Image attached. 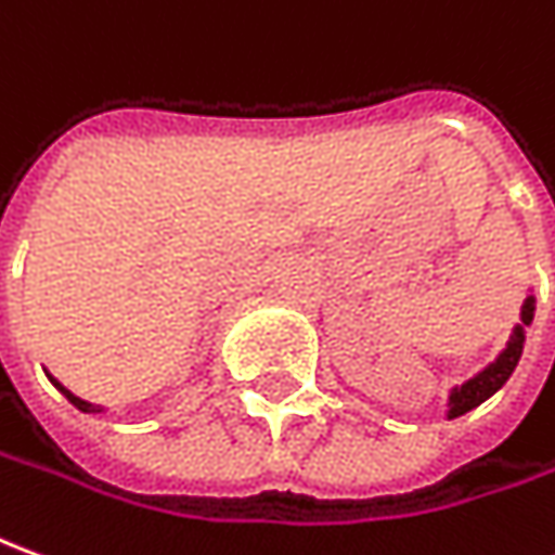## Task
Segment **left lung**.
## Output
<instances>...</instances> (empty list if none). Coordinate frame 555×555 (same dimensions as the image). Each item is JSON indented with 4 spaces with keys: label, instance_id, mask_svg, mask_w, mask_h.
Instances as JSON below:
<instances>
[{
    "label": "left lung",
    "instance_id": "8db88e82",
    "mask_svg": "<svg viewBox=\"0 0 555 555\" xmlns=\"http://www.w3.org/2000/svg\"><path fill=\"white\" fill-rule=\"evenodd\" d=\"M534 322V292L529 288L522 307H519V325H514L511 331V340L501 349L495 361H489L483 371H477L470 379H465L462 386H452L450 395H447V420H459L470 413L474 406H480L483 401H489L495 391H499L511 373L516 371L519 358H522V346H526V327Z\"/></svg>",
    "mask_w": 555,
    "mask_h": 555
}]
</instances>
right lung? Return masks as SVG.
Returning <instances> with one entry per match:
<instances>
[{"label":"right lung","instance_id":"right-lung-1","mask_svg":"<svg viewBox=\"0 0 555 555\" xmlns=\"http://www.w3.org/2000/svg\"><path fill=\"white\" fill-rule=\"evenodd\" d=\"M44 373H48V371H44ZM48 379H51V383H54V386L60 388V391H63V395H66V398H69V404L78 406V410H81V413H105V406H100V404H90V401H85V398H78V395H72L69 388L63 386V383H60V379H56V376H51V373H48Z\"/></svg>","mask_w":555,"mask_h":555}]
</instances>
